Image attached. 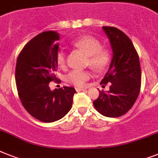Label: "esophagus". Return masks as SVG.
<instances>
[{
  "label": "esophagus",
  "instance_id": "1",
  "mask_svg": "<svg viewBox=\"0 0 158 158\" xmlns=\"http://www.w3.org/2000/svg\"><path fill=\"white\" fill-rule=\"evenodd\" d=\"M77 92H79V91H84V90H86V88H80V87H76L75 88Z\"/></svg>",
  "mask_w": 158,
  "mask_h": 158
}]
</instances>
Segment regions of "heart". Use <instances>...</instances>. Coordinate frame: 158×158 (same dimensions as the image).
Segmentation results:
<instances>
[{
  "label": "heart",
  "instance_id": "obj_1",
  "mask_svg": "<svg viewBox=\"0 0 158 158\" xmlns=\"http://www.w3.org/2000/svg\"><path fill=\"white\" fill-rule=\"evenodd\" d=\"M75 48L82 50L88 56L87 63L97 71H102L109 65L110 53L107 49L102 48L101 43L92 36H82L72 43ZM56 62L59 67L65 65V53L63 51L58 52ZM91 77L89 71L73 70L66 76L67 81L77 86H83Z\"/></svg>",
  "mask_w": 158,
  "mask_h": 158
}]
</instances>
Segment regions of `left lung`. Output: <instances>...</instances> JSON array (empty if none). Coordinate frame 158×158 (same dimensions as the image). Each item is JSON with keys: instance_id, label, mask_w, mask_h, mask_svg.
<instances>
[{"instance_id": "1", "label": "left lung", "mask_w": 158, "mask_h": 158, "mask_svg": "<svg viewBox=\"0 0 158 158\" xmlns=\"http://www.w3.org/2000/svg\"><path fill=\"white\" fill-rule=\"evenodd\" d=\"M110 41L112 59L101 84H110L109 91H99L94 107L104 116L118 117L130 110L140 91L139 58L132 42L122 31L102 27Z\"/></svg>"}]
</instances>
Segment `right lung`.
<instances>
[{
	"instance_id": "obj_1",
	"label": "right lung",
	"mask_w": 158,
	"mask_h": 158,
	"mask_svg": "<svg viewBox=\"0 0 158 158\" xmlns=\"http://www.w3.org/2000/svg\"><path fill=\"white\" fill-rule=\"evenodd\" d=\"M59 33L48 31L31 39L16 62L15 82L25 110L43 122H54L69 112L76 93L72 87L52 91L49 83L56 80Z\"/></svg>"
}]
</instances>
